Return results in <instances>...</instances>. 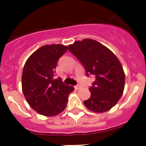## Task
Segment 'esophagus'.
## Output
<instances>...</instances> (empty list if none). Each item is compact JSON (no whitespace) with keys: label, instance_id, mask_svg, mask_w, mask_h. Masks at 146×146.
<instances>
[{"label":"esophagus","instance_id":"34e87169","mask_svg":"<svg viewBox=\"0 0 146 146\" xmlns=\"http://www.w3.org/2000/svg\"><path fill=\"white\" fill-rule=\"evenodd\" d=\"M80 88H81V85H77L75 86V89L76 90H79V89H80Z\"/></svg>","mask_w":146,"mask_h":146}]
</instances>
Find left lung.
<instances>
[{
	"label": "left lung",
	"instance_id": "8db88e82",
	"mask_svg": "<svg viewBox=\"0 0 146 146\" xmlns=\"http://www.w3.org/2000/svg\"><path fill=\"white\" fill-rule=\"evenodd\" d=\"M80 61L86 75H93L95 81L89 88L90 98L84 101L90 111L102 113L111 110L123 94L125 74L117 57L107 47L91 39L76 41L68 46Z\"/></svg>",
	"mask_w": 146,
	"mask_h": 146
}]
</instances>
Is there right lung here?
<instances>
[{
  "label": "right lung",
  "mask_w": 146,
  "mask_h": 146,
  "mask_svg": "<svg viewBox=\"0 0 146 146\" xmlns=\"http://www.w3.org/2000/svg\"><path fill=\"white\" fill-rule=\"evenodd\" d=\"M62 44L45 45L28 58L22 74V88L27 103L35 111L54 117L66 107L68 95L74 88L55 78L60 57L67 51Z\"/></svg>",
  "instance_id": "obj_1"
}]
</instances>
